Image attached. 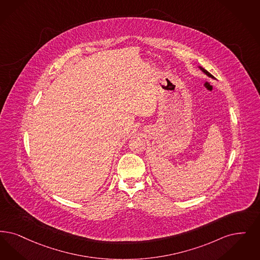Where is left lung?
<instances>
[{
    "label": "left lung",
    "mask_w": 260,
    "mask_h": 260,
    "mask_svg": "<svg viewBox=\"0 0 260 260\" xmlns=\"http://www.w3.org/2000/svg\"><path fill=\"white\" fill-rule=\"evenodd\" d=\"M199 69H200V70H201V71H202V72H203V73H205V74H206V75H207V76H209V77H211V78H214V76H213V75H212V74H211V73H208L207 71H206V70H204V69H203V68H201V67H199Z\"/></svg>",
    "instance_id": "8db88e82"
}]
</instances>
